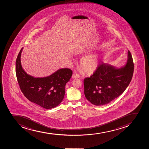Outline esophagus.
Segmentation results:
<instances>
[{
    "label": "esophagus",
    "mask_w": 149,
    "mask_h": 149,
    "mask_svg": "<svg viewBox=\"0 0 149 149\" xmlns=\"http://www.w3.org/2000/svg\"><path fill=\"white\" fill-rule=\"evenodd\" d=\"M72 77L73 79H77V78H79V75H78V74H77V73H74V74H73Z\"/></svg>",
    "instance_id": "34e87169"
}]
</instances>
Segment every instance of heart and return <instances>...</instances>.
I'll use <instances>...</instances> for the list:
<instances>
[{
    "mask_svg": "<svg viewBox=\"0 0 149 149\" xmlns=\"http://www.w3.org/2000/svg\"><path fill=\"white\" fill-rule=\"evenodd\" d=\"M99 62V55L97 54H92L82 58L80 64L82 70L85 72L92 74L97 70Z\"/></svg>",
    "mask_w": 149,
    "mask_h": 149,
    "instance_id": "obj_1",
    "label": "heart"
}]
</instances>
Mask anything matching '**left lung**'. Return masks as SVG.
I'll list each match as a JSON object with an SVG mask.
<instances>
[{
  "label": "left lung",
  "instance_id": "left-lung-1",
  "mask_svg": "<svg viewBox=\"0 0 149 149\" xmlns=\"http://www.w3.org/2000/svg\"><path fill=\"white\" fill-rule=\"evenodd\" d=\"M134 67L129 51L127 60L123 67L100 64L94 74L84 79L85 97L95 106L109 103L120 95L129 85L133 75Z\"/></svg>",
  "mask_w": 149,
  "mask_h": 149
}]
</instances>
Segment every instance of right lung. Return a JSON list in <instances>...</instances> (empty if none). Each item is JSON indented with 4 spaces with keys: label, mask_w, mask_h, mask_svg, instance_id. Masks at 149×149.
Instances as JSON below:
<instances>
[{
    "label": "right lung",
    "mask_w": 149,
    "mask_h": 149,
    "mask_svg": "<svg viewBox=\"0 0 149 149\" xmlns=\"http://www.w3.org/2000/svg\"><path fill=\"white\" fill-rule=\"evenodd\" d=\"M23 49L20 50L16 61V75L21 90L31 102L46 109L55 108L64 98L65 84L70 81L72 71L69 68H61L45 77L32 76L22 66Z\"/></svg>",
    "instance_id": "1"
}]
</instances>
